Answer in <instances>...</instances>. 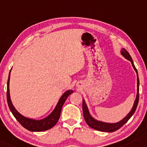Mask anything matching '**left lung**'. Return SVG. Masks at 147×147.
Returning <instances> with one entry per match:
<instances>
[{"mask_svg": "<svg viewBox=\"0 0 147 147\" xmlns=\"http://www.w3.org/2000/svg\"><path fill=\"white\" fill-rule=\"evenodd\" d=\"M121 54L124 57L126 58L127 60L131 61V63L133 65L134 69L135 70L136 75H137V94H136V97L135 101V103H134V105L133 107V109L131 111L129 114H128L126 117L124 118V119L121 121L119 123H113V124H110V123H102V122H100L98 121H96V120L94 119L89 114V112H88V108L86 107V105L85 102H84V100L83 99L82 100V111H83V115L84 120H85L86 123H87V125L89 126L90 128L93 129L96 131H102V132H109V133H111V132H114L117 131L118 129H119L120 128L123 127V126L125 125V124L127 123V122L129 121V120L131 119V117L133 115L134 113H135L136 107H137L138 103V99H139V79H138V73L137 70L134 65L133 59L131 57V55H129V53L127 52V51L125 49H122L121 50Z\"/></svg>", "mask_w": 147, "mask_h": 147, "instance_id": "8db88e82", "label": "left lung"}]
</instances>
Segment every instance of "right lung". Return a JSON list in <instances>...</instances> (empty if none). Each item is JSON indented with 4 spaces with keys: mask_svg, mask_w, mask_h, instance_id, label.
<instances>
[{
    "mask_svg": "<svg viewBox=\"0 0 147 147\" xmlns=\"http://www.w3.org/2000/svg\"><path fill=\"white\" fill-rule=\"evenodd\" d=\"M11 71H10L9 78H8L7 82V98L8 105L10 110L12 113V115L15 119L19 122V123L24 128L30 131L33 132H40L45 131L53 128L59 121L60 116H61V109L63 107L65 100H67V97L70 94L73 92V90H69L66 91L61 97L60 100L58 102L57 107L54 109L52 113L45 119L40 121H35L33 119H27V118L23 117L16 110L13 105L12 104L11 98H10V92H9V80H10V74H11Z\"/></svg>",
    "mask_w": 147,
    "mask_h": 147,
    "instance_id": "right-lung-1",
    "label": "right lung"
}]
</instances>
